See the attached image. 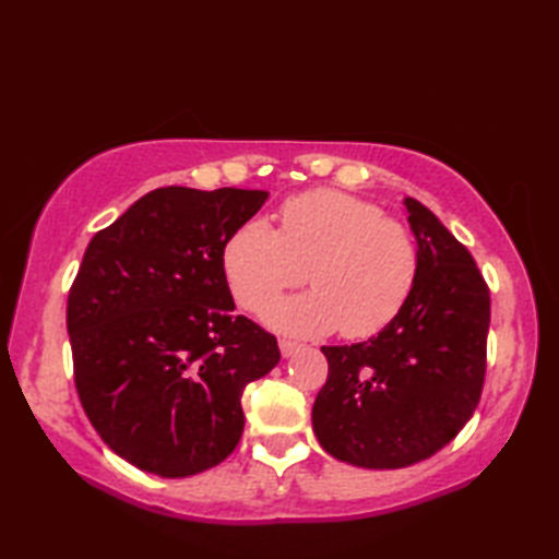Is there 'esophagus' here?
<instances>
[{
  "label": "esophagus",
  "instance_id": "esophagus-1",
  "mask_svg": "<svg viewBox=\"0 0 559 559\" xmlns=\"http://www.w3.org/2000/svg\"><path fill=\"white\" fill-rule=\"evenodd\" d=\"M278 348H281V355L283 358H290L293 353H298L300 350V346L295 341H288V338H281L278 341Z\"/></svg>",
  "mask_w": 559,
  "mask_h": 559
}]
</instances>
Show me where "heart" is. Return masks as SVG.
<instances>
[{
	"mask_svg": "<svg viewBox=\"0 0 559 559\" xmlns=\"http://www.w3.org/2000/svg\"><path fill=\"white\" fill-rule=\"evenodd\" d=\"M278 221L276 230L249 218L223 245V273L237 305L259 312L305 278L312 290L273 302L266 324L295 336L341 329L346 338H367L401 314L420 273L406 223L336 189L286 199Z\"/></svg>",
	"mask_w": 559,
	"mask_h": 559,
	"instance_id": "heart-1",
	"label": "heart"
}]
</instances>
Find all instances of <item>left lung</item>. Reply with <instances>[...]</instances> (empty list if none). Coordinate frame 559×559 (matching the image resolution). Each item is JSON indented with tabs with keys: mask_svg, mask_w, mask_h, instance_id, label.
I'll return each instance as SVG.
<instances>
[{
	"mask_svg": "<svg viewBox=\"0 0 559 559\" xmlns=\"http://www.w3.org/2000/svg\"><path fill=\"white\" fill-rule=\"evenodd\" d=\"M403 204L420 252L415 288L377 336L322 348L329 377L312 408L319 444L362 468L437 454L471 420L488 367V283L430 209Z\"/></svg>",
	"mask_w": 559,
	"mask_h": 559,
	"instance_id": "8db88e82",
	"label": "left lung"
}]
</instances>
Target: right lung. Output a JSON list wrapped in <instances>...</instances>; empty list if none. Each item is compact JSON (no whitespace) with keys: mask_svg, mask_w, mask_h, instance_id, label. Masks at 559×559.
Segmentation results:
<instances>
[{"mask_svg":"<svg viewBox=\"0 0 559 559\" xmlns=\"http://www.w3.org/2000/svg\"><path fill=\"white\" fill-rule=\"evenodd\" d=\"M261 189L160 187L86 247L67 300L74 382L117 456L163 478L218 466L242 437V391L281 360L235 314L223 245Z\"/></svg>","mask_w":559,"mask_h":559,"instance_id":"right-lung-1","label":"right lung"}]
</instances>
